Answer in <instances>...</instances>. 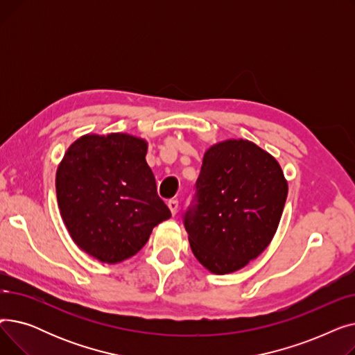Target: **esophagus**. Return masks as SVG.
Instances as JSON below:
<instances>
[{
    "mask_svg": "<svg viewBox=\"0 0 355 355\" xmlns=\"http://www.w3.org/2000/svg\"><path fill=\"white\" fill-rule=\"evenodd\" d=\"M168 209H170L173 216H175L177 211H178V201L177 200H170V201H168Z\"/></svg>",
    "mask_w": 355,
    "mask_h": 355,
    "instance_id": "34e87169",
    "label": "esophagus"
}]
</instances>
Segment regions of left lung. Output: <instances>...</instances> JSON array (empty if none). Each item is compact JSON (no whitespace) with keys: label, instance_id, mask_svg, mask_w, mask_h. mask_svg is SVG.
<instances>
[{"label":"left lung","instance_id":"8db88e82","mask_svg":"<svg viewBox=\"0 0 355 355\" xmlns=\"http://www.w3.org/2000/svg\"><path fill=\"white\" fill-rule=\"evenodd\" d=\"M196 204L184 216L191 250L216 275L245 268L281 221L288 181L268 151L248 139L211 145L202 157Z\"/></svg>","mask_w":355,"mask_h":355}]
</instances>
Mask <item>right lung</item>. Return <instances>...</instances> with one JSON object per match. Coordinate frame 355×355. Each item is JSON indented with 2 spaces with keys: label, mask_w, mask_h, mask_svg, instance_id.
Wrapping results in <instances>:
<instances>
[{
  "label": "right lung",
  "mask_w": 355,
  "mask_h": 355,
  "mask_svg": "<svg viewBox=\"0 0 355 355\" xmlns=\"http://www.w3.org/2000/svg\"><path fill=\"white\" fill-rule=\"evenodd\" d=\"M144 138L122 132L86 134L74 141L55 171L64 226L85 253L115 265L137 254L153 229L171 217L157 194Z\"/></svg>",
  "instance_id": "right-lung-1"
}]
</instances>
